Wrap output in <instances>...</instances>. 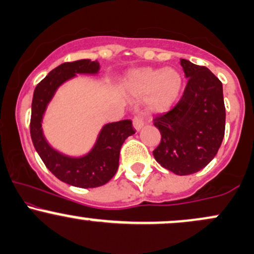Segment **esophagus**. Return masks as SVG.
<instances>
[{
	"label": "esophagus",
	"mask_w": 254,
	"mask_h": 254,
	"mask_svg": "<svg viewBox=\"0 0 254 254\" xmlns=\"http://www.w3.org/2000/svg\"><path fill=\"white\" fill-rule=\"evenodd\" d=\"M132 123H133V127H135L137 131L141 130L142 127H143V125H144L143 116H141V115L135 116V117H133V119H132Z\"/></svg>",
	"instance_id": "34e87169"
}]
</instances>
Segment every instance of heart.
<instances>
[{
  "instance_id": "heart-1",
  "label": "heart",
  "mask_w": 254,
  "mask_h": 254,
  "mask_svg": "<svg viewBox=\"0 0 254 254\" xmlns=\"http://www.w3.org/2000/svg\"><path fill=\"white\" fill-rule=\"evenodd\" d=\"M131 92L139 97L149 94L151 106L156 110H167L179 98L183 76L177 69L143 68L132 71L127 78Z\"/></svg>"
}]
</instances>
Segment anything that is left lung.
Returning a JSON list of instances; mask_svg holds the SVG:
<instances>
[{
  "mask_svg": "<svg viewBox=\"0 0 254 254\" xmlns=\"http://www.w3.org/2000/svg\"><path fill=\"white\" fill-rule=\"evenodd\" d=\"M188 77L180 100L154 118L161 141L153 155L166 170L189 176L203 170L220 149L226 127L222 82L208 68L182 60Z\"/></svg>",
  "mask_w": 254,
  "mask_h": 254,
  "instance_id": "obj_1",
  "label": "left lung"
}]
</instances>
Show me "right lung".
Here are the masks:
<instances>
[{"instance_id": "right-lung-1", "label": "right lung", "mask_w": 254, "mask_h": 254, "mask_svg": "<svg viewBox=\"0 0 254 254\" xmlns=\"http://www.w3.org/2000/svg\"><path fill=\"white\" fill-rule=\"evenodd\" d=\"M99 70L97 61L80 60L58 65L37 84L32 100L30 131L34 148L48 170L62 182L76 188L90 189L105 185L112 179L119 165V153L124 141L135 133L130 119L105 125L88 155L74 159L54 150L45 141L42 119L46 105L57 87L76 74H94Z\"/></svg>"}]
</instances>
